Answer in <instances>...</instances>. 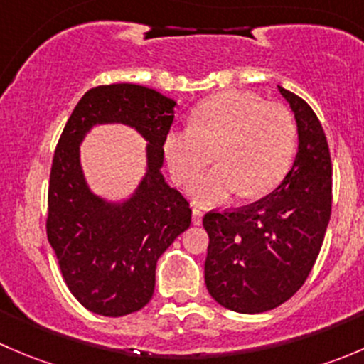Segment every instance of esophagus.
Instances as JSON below:
<instances>
[{
  "label": "esophagus",
  "instance_id": "1",
  "mask_svg": "<svg viewBox=\"0 0 364 364\" xmlns=\"http://www.w3.org/2000/svg\"><path fill=\"white\" fill-rule=\"evenodd\" d=\"M203 216H204V213L200 211L199 208H193L192 209V222H193V225H200V223H203Z\"/></svg>",
  "mask_w": 364,
  "mask_h": 364
}]
</instances>
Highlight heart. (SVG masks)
Returning a JSON list of instances; mask_svg holds the SVG:
<instances>
[{
	"instance_id": "b5f03b06",
	"label": "heart",
	"mask_w": 364,
	"mask_h": 364,
	"mask_svg": "<svg viewBox=\"0 0 364 364\" xmlns=\"http://www.w3.org/2000/svg\"><path fill=\"white\" fill-rule=\"evenodd\" d=\"M297 127L287 107L264 102L248 91L229 90L192 112V127L171 128L164 155L179 185H188L212 158L219 165L192 183L188 193L199 205L271 192L289 172L296 155Z\"/></svg>"
}]
</instances>
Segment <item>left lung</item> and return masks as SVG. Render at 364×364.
I'll list each match as a JSON object with an SVG mask.
<instances>
[{
	"instance_id": "8db88e82",
	"label": "left lung",
	"mask_w": 364,
	"mask_h": 364,
	"mask_svg": "<svg viewBox=\"0 0 364 364\" xmlns=\"http://www.w3.org/2000/svg\"><path fill=\"white\" fill-rule=\"evenodd\" d=\"M297 124V153L284 181L259 203L208 213L204 280L213 299L237 314L273 310L310 274L331 216V156L310 105L278 86Z\"/></svg>"
}]
</instances>
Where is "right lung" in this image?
Listing matches in <instances>:
<instances>
[{
  "instance_id": "add662e5",
  "label": "right lung",
  "mask_w": 364,
  "mask_h": 364,
  "mask_svg": "<svg viewBox=\"0 0 364 364\" xmlns=\"http://www.w3.org/2000/svg\"><path fill=\"white\" fill-rule=\"evenodd\" d=\"M178 102L139 84L86 91L68 117L54 153L47 237L73 297L93 314L123 317L149 303L160 255L185 232L192 209L161 174L164 139ZM124 124L146 141V171L121 200L90 190L80 161L85 135Z\"/></svg>"
}]
</instances>
